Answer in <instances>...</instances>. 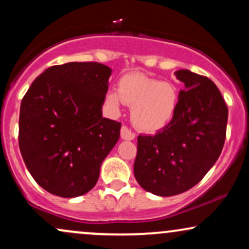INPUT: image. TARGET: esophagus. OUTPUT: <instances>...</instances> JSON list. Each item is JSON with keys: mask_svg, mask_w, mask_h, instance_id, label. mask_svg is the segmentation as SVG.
Segmentation results:
<instances>
[{"mask_svg": "<svg viewBox=\"0 0 249 249\" xmlns=\"http://www.w3.org/2000/svg\"><path fill=\"white\" fill-rule=\"evenodd\" d=\"M121 137L124 141H133V139L136 138V134H134L131 130H128L126 126H123L121 130Z\"/></svg>", "mask_w": 249, "mask_h": 249, "instance_id": "esophagus-1", "label": "esophagus"}]
</instances>
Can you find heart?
Segmentation results:
<instances>
[{
  "mask_svg": "<svg viewBox=\"0 0 249 249\" xmlns=\"http://www.w3.org/2000/svg\"><path fill=\"white\" fill-rule=\"evenodd\" d=\"M107 102L115 111L123 103L132 107L131 119L134 126L145 132H154L166 126L173 118L178 92L171 83L133 72L122 77L118 91H108Z\"/></svg>",
  "mask_w": 249,
  "mask_h": 249,
  "instance_id": "heart-1",
  "label": "heart"
}]
</instances>
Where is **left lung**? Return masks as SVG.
I'll return each instance as SVG.
<instances>
[{"instance_id":"left-lung-1","label":"left lung","mask_w":249,"mask_h":249,"mask_svg":"<svg viewBox=\"0 0 249 249\" xmlns=\"http://www.w3.org/2000/svg\"><path fill=\"white\" fill-rule=\"evenodd\" d=\"M185 84L172 121L154 136H139L133 172L156 196H177L196 186L218 160L228 108L210 78L190 70L174 72Z\"/></svg>"}]
</instances>
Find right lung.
<instances>
[{"mask_svg":"<svg viewBox=\"0 0 249 249\" xmlns=\"http://www.w3.org/2000/svg\"><path fill=\"white\" fill-rule=\"evenodd\" d=\"M112 70L97 62L53 65L27 91L19 110L18 144L28 171L53 196L92 190L121 123L103 118Z\"/></svg>","mask_w":249,"mask_h":249,"instance_id":"1","label":"right lung"}]
</instances>
